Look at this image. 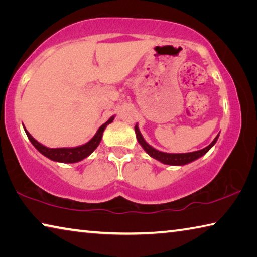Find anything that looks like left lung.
Segmentation results:
<instances>
[{
    "mask_svg": "<svg viewBox=\"0 0 257 257\" xmlns=\"http://www.w3.org/2000/svg\"><path fill=\"white\" fill-rule=\"evenodd\" d=\"M135 133H136V137H137L138 143L141 144V146L144 149V151L151 156V158L160 161L161 163L169 164V165H185V164L193 162V161L197 160L199 158H202L203 155H205L207 152L215 145V143L220 135V134L217 135V136L214 138V141H213L210 145L206 146L205 149H202V150L195 151V152H190V153H165V152H161L159 150L154 149L153 146H151L149 143L145 141L144 137H143L142 133L139 132L137 123H136V125H135Z\"/></svg>",
    "mask_w": 257,
    "mask_h": 257,
    "instance_id": "8db88e82",
    "label": "left lung"
}]
</instances>
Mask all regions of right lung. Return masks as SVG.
Masks as SVG:
<instances>
[{"label": "right lung", "instance_id": "add662e5", "mask_svg": "<svg viewBox=\"0 0 257 257\" xmlns=\"http://www.w3.org/2000/svg\"><path fill=\"white\" fill-rule=\"evenodd\" d=\"M114 120V115L111 116L105 123H103L101 127L98 128L96 134L94 135L93 138L86 143V144H82L80 146H76V147H56V149H50V147H46L45 145L41 144L40 142H37L32 135L28 133V130L25 128V133L27 135V137L32 144L35 146L38 152L44 156H46L47 159H50L52 161H55V162H61V163H76L79 162V161L86 159L87 156H89L93 152L97 149V146L99 145V143L102 141V136L105 128L111 122H113Z\"/></svg>", "mask_w": 257, "mask_h": 257}]
</instances>
